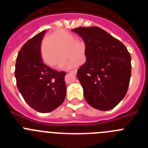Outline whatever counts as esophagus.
<instances>
[{
  "label": "esophagus",
  "mask_w": 148,
  "mask_h": 148,
  "mask_svg": "<svg viewBox=\"0 0 148 148\" xmlns=\"http://www.w3.org/2000/svg\"><path fill=\"white\" fill-rule=\"evenodd\" d=\"M69 72H70V73H73V74H76V73H77V70H76V69H75V70H70V71H69Z\"/></svg>",
  "instance_id": "esophagus-1"
}]
</instances>
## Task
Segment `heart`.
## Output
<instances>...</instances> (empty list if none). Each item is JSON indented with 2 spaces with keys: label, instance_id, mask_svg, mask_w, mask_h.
<instances>
[{
  "label": "heart",
  "instance_id": "1",
  "mask_svg": "<svg viewBox=\"0 0 148 148\" xmlns=\"http://www.w3.org/2000/svg\"><path fill=\"white\" fill-rule=\"evenodd\" d=\"M75 40L74 35L64 30H58L48 35L41 46V55L44 62L52 67H56L67 58V51L72 57L67 66L73 67L80 64L85 48L84 44H78Z\"/></svg>",
  "mask_w": 148,
  "mask_h": 148
}]
</instances>
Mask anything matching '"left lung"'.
<instances>
[{
  "mask_svg": "<svg viewBox=\"0 0 148 148\" xmlns=\"http://www.w3.org/2000/svg\"><path fill=\"white\" fill-rule=\"evenodd\" d=\"M85 44L86 62L77 71L86 101L99 110L113 109L124 99L131 76V57L119 40L98 27L72 30Z\"/></svg>",
  "mask_w": 148,
  "mask_h": 148,
  "instance_id": "obj_1",
  "label": "left lung"
}]
</instances>
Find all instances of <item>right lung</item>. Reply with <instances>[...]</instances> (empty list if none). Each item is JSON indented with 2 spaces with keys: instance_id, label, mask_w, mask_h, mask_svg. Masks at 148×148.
<instances>
[{
  "instance_id": "add662e5",
  "label": "right lung",
  "mask_w": 148,
  "mask_h": 148,
  "mask_svg": "<svg viewBox=\"0 0 148 148\" xmlns=\"http://www.w3.org/2000/svg\"><path fill=\"white\" fill-rule=\"evenodd\" d=\"M46 30L27 40L17 56L15 75L23 99L39 113L58 108L66 97L65 72L51 69L42 61L40 45Z\"/></svg>"
}]
</instances>
